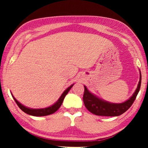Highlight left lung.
Wrapping results in <instances>:
<instances>
[{
    "label": "left lung",
    "instance_id": "8db88e82",
    "mask_svg": "<svg viewBox=\"0 0 148 148\" xmlns=\"http://www.w3.org/2000/svg\"><path fill=\"white\" fill-rule=\"evenodd\" d=\"M141 72L138 85L133 95L127 101L120 104H112L102 101L94 95L91 93L87 87L84 86L83 101L85 106L92 114L101 116H118L123 114L133 104L141 86Z\"/></svg>",
    "mask_w": 148,
    "mask_h": 148
}]
</instances>
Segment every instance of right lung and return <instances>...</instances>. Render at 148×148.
I'll use <instances>...</instances> for the list:
<instances>
[{
  "mask_svg": "<svg viewBox=\"0 0 148 148\" xmlns=\"http://www.w3.org/2000/svg\"><path fill=\"white\" fill-rule=\"evenodd\" d=\"M73 86V85L70 86L68 87L65 91L63 92V93L61 95V96L60 98L59 99L58 101L56 102V103H55L52 106L46 108H41V109H31V108H27L23 105H22L21 103L17 101V100L14 98L13 95V98L14 99L15 102H16V104H17V106H19V108L21 109L22 111H23L25 113H26L29 115H31V116H48V115L52 114L56 112L57 110H58L60 107H61V104L63 102V100L64 99V97L68 93L69 91H70V89L72 88V87Z\"/></svg>",
  "mask_w": 148,
  "mask_h": 148,
  "instance_id": "add662e5",
  "label": "right lung"
}]
</instances>
